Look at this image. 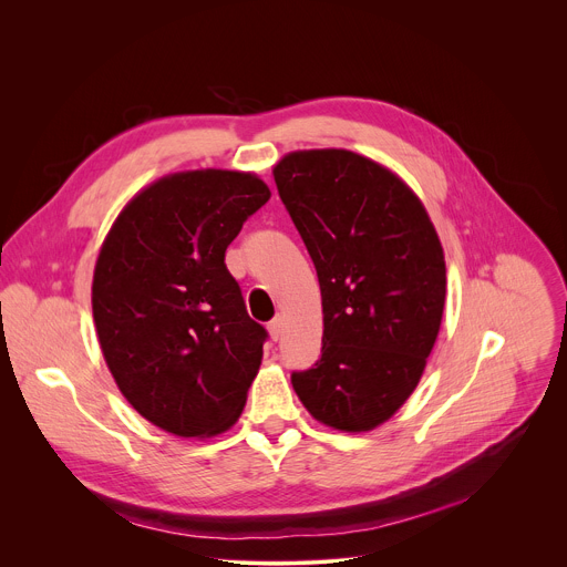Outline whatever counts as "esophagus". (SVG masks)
Segmentation results:
<instances>
[{"mask_svg":"<svg viewBox=\"0 0 567 567\" xmlns=\"http://www.w3.org/2000/svg\"><path fill=\"white\" fill-rule=\"evenodd\" d=\"M267 330H269V334H271V339L274 341H278V339H282V332H285V322H282V318L280 316H276L269 326H267Z\"/></svg>","mask_w":567,"mask_h":567,"instance_id":"34e87169","label":"esophagus"}]
</instances>
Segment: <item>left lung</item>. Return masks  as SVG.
I'll use <instances>...</instances> for the list:
<instances>
[{"label":"left lung","instance_id":"1","mask_svg":"<svg viewBox=\"0 0 567 567\" xmlns=\"http://www.w3.org/2000/svg\"><path fill=\"white\" fill-rule=\"evenodd\" d=\"M274 179L322 300L320 359L291 374L293 390L316 422L374 431L413 394L440 334L437 230L396 173L343 147L289 152Z\"/></svg>","mask_w":567,"mask_h":567}]
</instances>
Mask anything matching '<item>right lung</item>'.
<instances>
[{
	"instance_id": "add662e5",
	"label": "right lung",
	"mask_w": 567,
	"mask_h": 567,
	"mask_svg": "<svg viewBox=\"0 0 567 567\" xmlns=\"http://www.w3.org/2000/svg\"><path fill=\"white\" fill-rule=\"evenodd\" d=\"M269 197L254 173H173L138 190L103 239L92 282L99 343L130 406L161 431L215 437L245 409L267 332L224 254Z\"/></svg>"
}]
</instances>
